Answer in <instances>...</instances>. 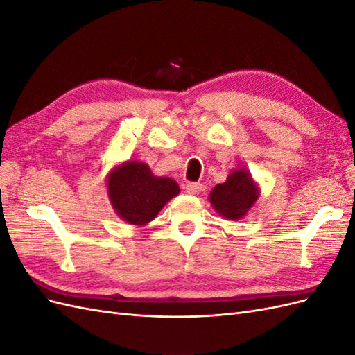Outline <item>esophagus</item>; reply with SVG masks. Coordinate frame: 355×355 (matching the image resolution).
I'll list each match as a JSON object with an SVG mask.
<instances>
[{"label":"esophagus","mask_w":355,"mask_h":355,"mask_svg":"<svg viewBox=\"0 0 355 355\" xmlns=\"http://www.w3.org/2000/svg\"><path fill=\"white\" fill-rule=\"evenodd\" d=\"M201 189H202V185L198 184V182H189V184L185 185V191L188 194H198Z\"/></svg>","instance_id":"obj_1"}]
</instances>
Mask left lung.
I'll return each instance as SVG.
<instances>
[{
  "instance_id": "obj_1",
  "label": "left lung",
  "mask_w": 355,
  "mask_h": 355,
  "mask_svg": "<svg viewBox=\"0 0 355 355\" xmlns=\"http://www.w3.org/2000/svg\"><path fill=\"white\" fill-rule=\"evenodd\" d=\"M259 192L245 170H235L228 176L225 184H219L211 189L210 202L223 218L239 220L249 210Z\"/></svg>"
}]
</instances>
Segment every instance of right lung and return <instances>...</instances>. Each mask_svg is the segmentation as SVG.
Segmentation results:
<instances>
[{
    "label": "right lung",
    "instance_id": "right-lung-1",
    "mask_svg": "<svg viewBox=\"0 0 355 355\" xmlns=\"http://www.w3.org/2000/svg\"><path fill=\"white\" fill-rule=\"evenodd\" d=\"M108 194L120 218L132 225H145L179 194V187L173 179L154 176L146 164L128 161L111 171Z\"/></svg>",
    "mask_w": 355,
    "mask_h": 355
}]
</instances>
